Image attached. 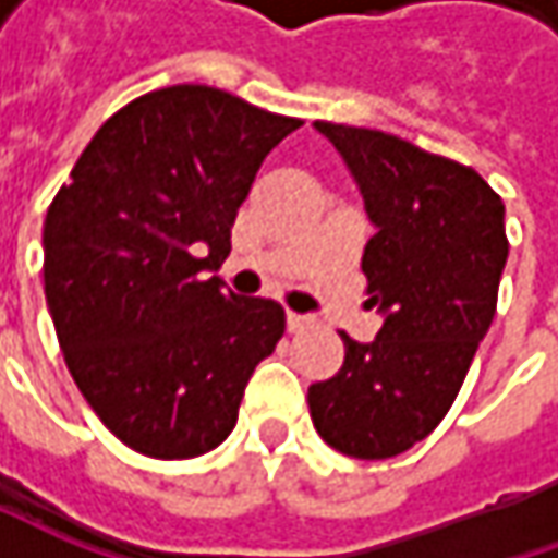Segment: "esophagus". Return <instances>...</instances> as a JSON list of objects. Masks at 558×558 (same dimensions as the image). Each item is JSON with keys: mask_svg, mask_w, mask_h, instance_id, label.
Masks as SVG:
<instances>
[{"mask_svg": "<svg viewBox=\"0 0 558 558\" xmlns=\"http://www.w3.org/2000/svg\"><path fill=\"white\" fill-rule=\"evenodd\" d=\"M286 326H289V332H304L307 326H311V319L307 316H301V313H286Z\"/></svg>", "mask_w": 558, "mask_h": 558, "instance_id": "esophagus-1", "label": "esophagus"}]
</instances>
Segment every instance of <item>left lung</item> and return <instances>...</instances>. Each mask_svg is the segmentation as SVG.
Wrapping results in <instances>:
<instances>
[{
    "label": "left lung",
    "mask_w": 558,
    "mask_h": 558,
    "mask_svg": "<svg viewBox=\"0 0 558 558\" xmlns=\"http://www.w3.org/2000/svg\"><path fill=\"white\" fill-rule=\"evenodd\" d=\"M344 155L375 235L363 251L375 341H344L341 369L307 391L319 438L354 460H388L425 440L460 395L497 313L509 257L504 202L465 167L413 142L316 120Z\"/></svg>",
    "instance_id": "left-lung-1"
}]
</instances>
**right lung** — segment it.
I'll list each match as a JSON object with an SVG mask.
<instances>
[{
  "label": "right lung",
  "mask_w": 558,
  "mask_h": 558,
  "mask_svg": "<svg viewBox=\"0 0 558 558\" xmlns=\"http://www.w3.org/2000/svg\"><path fill=\"white\" fill-rule=\"evenodd\" d=\"M304 120L180 83L101 123L43 226L54 335L105 428L151 460H192L235 428L286 313L220 291L235 214Z\"/></svg>",
  "instance_id": "obj_1"
}]
</instances>
